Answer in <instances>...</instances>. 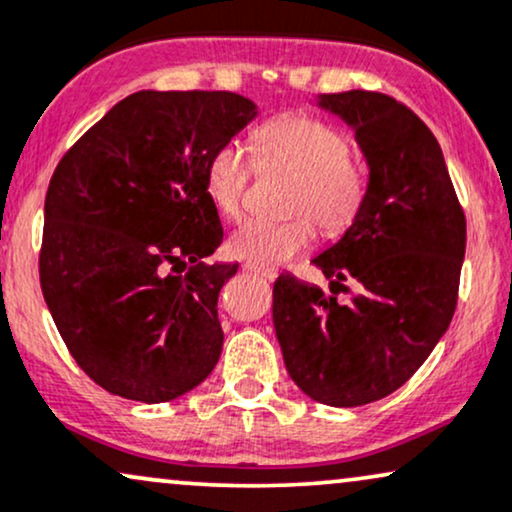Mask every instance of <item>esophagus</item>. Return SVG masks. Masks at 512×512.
<instances>
[{
	"instance_id": "1",
	"label": "esophagus",
	"mask_w": 512,
	"mask_h": 512,
	"mask_svg": "<svg viewBox=\"0 0 512 512\" xmlns=\"http://www.w3.org/2000/svg\"><path fill=\"white\" fill-rule=\"evenodd\" d=\"M243 269H245V272L255 274V276H262V279H267V281L276 279V272H274V269H264V267H257V264H250V262H245V264H243Z\"/></svg>"
}]
</instances>
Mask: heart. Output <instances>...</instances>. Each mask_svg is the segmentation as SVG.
<instances>
[{
    "label": "heart",
    "mask_w": 512,
    "mask_h": 512,
    "mask_svg": "<svg viewBox=\"0 0 512 512\" xmlns=\"http://www.w3.org/2000/svg\"><path fill=\"white\" fill-rule=\"evenodd\" d=\"M252 150L262 166H283L295 171L288 209L310 214L324 233H343L362 212L369 178L360 159L350 155V140L341 128L291 114L267 121L252 135ZM252 162L238 143H224L209 157L205 188L212 205L224 217H238ZM315 224L309 217L286 221L248 219L233 231L229 250L257 267H276L310 248Z\"/></svg>",
    "instance_id": "heart-1"
}]
</instances>
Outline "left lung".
I'll use <instances>...</instances> for the list:
<instances>
[{
    "instance_id": "8db88e82",
    "label": "left lung",
    "mask_w": 512,
    "mask_h": 512,
    "mask_svg": "<svg viewBox=\"0 0 512 512\" xmlns=\"http://www.w3.org/2000/svg\"><path fill=\"white\" fill-rule=\"evenodd\" d=\"M355 131L369 166L362 212L315 262L319 286L281 274L274 329L288 374L312 400L355 408L408 381L451 324L465 257V214L434 133L405 104L369 90L319 95ZM353 278L358 293L338 304Z\"/></svg>"
}]
</instances>
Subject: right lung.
Listing matches in <instances>:
<instances>
[{"label":"right lung","mask_w":512,"mask_h":512,"mask_svg":"<svg viewBox=\"0 0 512 512\" xmlns=\"http://www.w3.org/2000/svg\"><path fill=\"white\" fill-rule=\"evenodd\" d=\"M255 116L236 92L140 90L61 157L40 286L73 360L104 391L166 403L217 365V300L238 264H205L224 238L205 169Z\"/></svg>","instance_id":"right-lung-1"}]
</instances>
